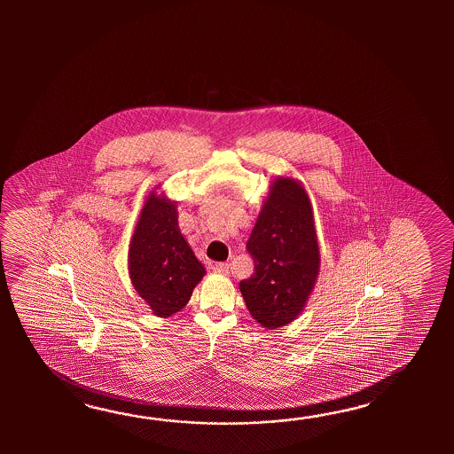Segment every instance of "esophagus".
I'll return each mask as SVG.
<instances>
[{"mask_svg": "<svg viewBox=\"0 0 454 454\" xmlns=\"http://www.w3.org/2000/svg\"><path fill=\"white\" fill-rule=\"evenodd\" d=\"M214 272H217V274H223V276H227L229 272H231V268H229V264L227 262H215L213 266Z\"/></svg>", "mask_w": 454, "mask_h": 454, "instance_id": "1", "label": "esophagus"}]
</instances>
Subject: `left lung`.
Wrapping results in <instances>:
<instances>
[{"label": "left lung", "mask_w": 454, "mask_h": 454, "mask_svg": "<svg viewBox=\"0 0 454 454\" xmlns=\"http://www.w3.org/2000/svg\"><path fill=\"white\" fill-rule=\"evenodd\" d=\"M254 270L240 292L251 317L276 329L299 317L318 276L319 250L309 194L276 180L247 241Z\"/></svg>", "instance_id": "obj_1"}]
</instances>
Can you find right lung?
Instances as JSON below:
<instances>
[{"label":"right lung","mask_w":454,"mask_h":454,"mask_svg":"<svg viewBox=\"0 0 454 454\" xmlns=\"http://www.w3.org/2000/svg\"><path fill=\"white\" fill-rule=\"evenodd\" d=\"M176 206L151 194L129 243V276L155 317L184 309L206 270L178 229Z\"/></svg>","instance_id":"add662e5"}]
</instances>
